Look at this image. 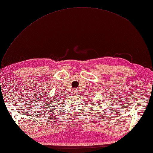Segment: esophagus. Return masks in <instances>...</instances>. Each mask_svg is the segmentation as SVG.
<instances>
[{"label": "esophagus", "mask_w": 153, "mask_h": 153, "mask_svg": "<svg viewBox=\"0 0 153 153\" xmlns=\"http://www.w3.org/2000/svg\"><path fill=\"white\" fill-rule=\"evenodd\" d=\"M77 93V90L76 89H74L73 90V93H74V95H76V94Z\"/></svg>", "instance_id": "34e87169"}]
</instances>
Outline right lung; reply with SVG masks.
I'll list each match as a JSON object with an SVG mask.
<instances>
[{
  "label": "right lung",
  "instance_id": "1",
  "mask_svg": "<svg viewBox=\"0 0 153 153\" xmlns=\"http://www.w3.org/2000/svg\"><path fill=\"white\" fill-rule=\"evenodd\" d=\"M51 102H52V101H51Z\"/></svg>",
  "mask_w": 153,
  "mask_h": 153
}]
</instances>
